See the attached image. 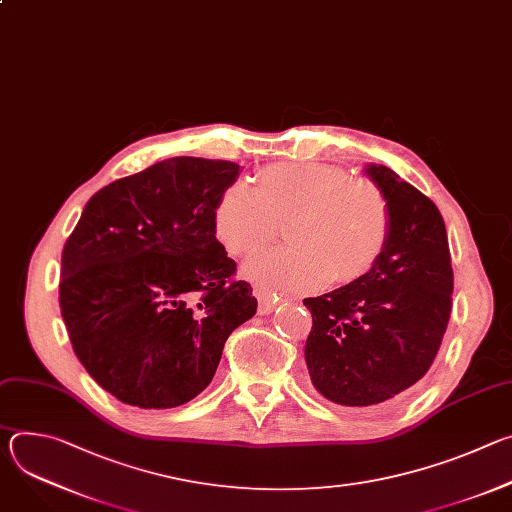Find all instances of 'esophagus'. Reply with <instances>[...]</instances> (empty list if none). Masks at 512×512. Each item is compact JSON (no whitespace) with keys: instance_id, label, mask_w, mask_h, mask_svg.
Instances as JSON below:
<instances>
[{"instance_id":"34e87169","label":"esophagus","mask_w":512,"mask_h":512,"mask_svg":"<svg viewBox=\"0 0 512 512\" xmlns=\"http://www.w3.org/2000/svg\"><path fill=\"white\" fill-rule=\"evenodd\" d=\"M255 296H257V300H259V314H269V312H273V310L277 308V304L281 302L279 296L271 294L269 289H265V287H261V285L255 287Z\"/></svg>"}]
</instances>
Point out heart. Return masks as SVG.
<instances>
[{"label":"heart","mask_w":512,"mask_h":512,"mask_svg":"<svg viewBox=\"0 0 512 512\" xmlns=\"http://www.w3.org/2000/svg\"><path fill=\"white\" fill-rule=\"evenodd\" d=\"M212 223L237 257L273 243L285 223L291 245L261 255L247 271L269 287L308 291L373 271L389 245L391 208L369 178H348L326 162H296L269 166L255 186L233 182L216 200Z\"/></svg>","instance_id":"obj_1"}]
</instances>
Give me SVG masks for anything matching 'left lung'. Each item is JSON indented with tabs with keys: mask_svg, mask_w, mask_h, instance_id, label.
<instances>
[{
	"mask_svg": "<svg viewBox=\"0 0 512 512\" xmlns=\"http://www.w3.org/2000/svg\"><path fill=\"white\" fill-rule=\"evenodd\" d=\"M391 208L389 245L364 277L306 298V362L314 387L346 407L409 391L433 364L450 314L454 271L437 206L391 168L369 166Z\"/></svg>",
	"mask_w": 512,
	"mask_h": 512,
	"instance_id": "left-lung-1",
	"label": "left lung"
}]
</instances>
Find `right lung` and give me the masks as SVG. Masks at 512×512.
Wrapping results in <instances>:
<instances>
[{
    "instance_id": "right-lung-1",
    "label": "right lung",
    "mask_w": 512,
    "mask_h": 512,
    "mask_svg": "<svg viewBox=\"0 0 512 512\" xmlns=\"http://www.w3.org/2000/svg\"><path fill=\"white\" fill-rule=\"evenodd\" d=\"M237 176L223 160L158 162L101 188L66 239L60 314L87 373L119 401L188 403L231 332L255 316L253 287L212 223Z\"/></svg>"
}]
</instances>
